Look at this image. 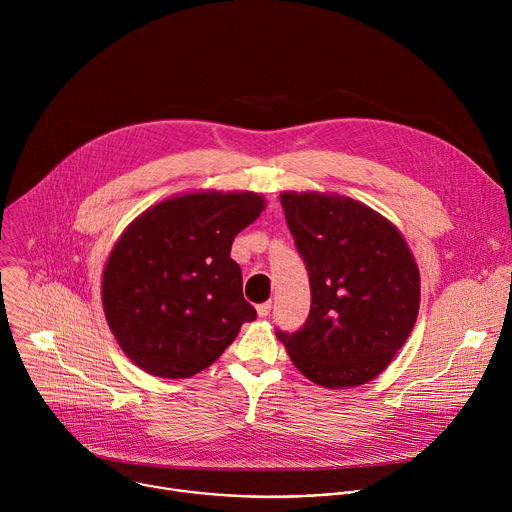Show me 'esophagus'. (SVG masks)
<instances>
[{"label": "esophagus", "mask_w": 512, "mask_h": 512, "mask_svg": "<svg viewBox=\"0 0 512 512\" xmlns=\"http://www.w3.org/2000/svg\"><path fill=\"white\" fill-rule=\"evenodd\" d=\"M269 312H271V302H265V304H259V306H257V316H259V318H267Z\"/></svg>", "instance_id": "1"}]
</instances>
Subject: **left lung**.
I'll return each mask as SVG.
<instances>
[{
	"instance_id": "1",
	"label": "left lung",
	"mask_w": 512,
	"mask_h": 512,
	"mask_svg": "<svg viewBox=\"0 0 512 512\" xmlns=\"http://www.w3.org/2000/svg\"><path fill=\"white\" fill-rule=\"evenodd\" d=\"M287 227L310 275V316L275 332L312 383L350 389L379 377L419 314V269L399 229L340 194L281 192Z\"/></svg>"
}]
</instances>
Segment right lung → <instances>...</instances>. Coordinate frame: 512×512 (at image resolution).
Segmentation results:
<instances>
[{
  "instance_id": "add662e5",
  "label": "right lung",
  "mask_w": 512,
  "mask_h": 512,
  "mask_svg": "<svg viewBox=\"0 0 512 512\" xmlns=\"http://www.w3.org/2000/svg\"><path fill=\"white\" fill-rule=\"evenodd\" d=\"M265 204L247 190L186 192L143 210L121 233L101 300L115 340L141 371L188 379L257 318L231 247Z\"/></svg>"
}]
</instances>
